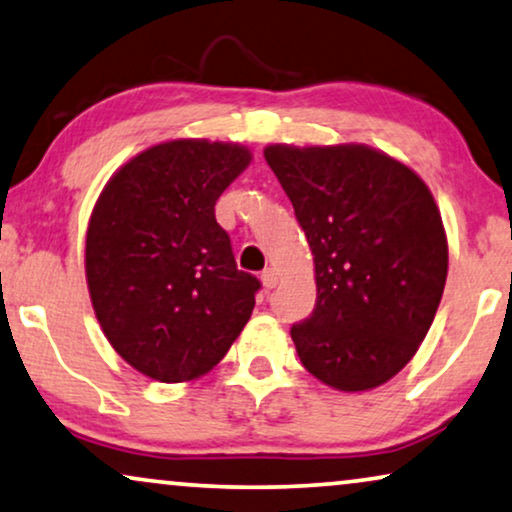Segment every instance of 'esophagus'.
Segmentation results:
<instances>
[{
	"mask_svg": "<svg viewBox=\"0 0 512 512\" xmlns=\"http://www.w3.org/2000/svg\"><path fill=\"white\" fill-rule=\"evenodd\" d=\"M261 279H263V286H265V289H275V286H277V282H279V279H277V272L275 270H272V268H268V270H263V275H261Z\"/></svg>",
	"mask_w": 512,
	"mask_h": 512,
	"instance_id": "1",
	"label": "esophagus"
}]
</instances>
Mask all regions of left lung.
I'll return each mask as SVG.
<instances>
[{
  "instance_id": "8db88e82",
  "label": "left lung",
  "mask_w": 512,
  "mask_h": 512,
  "mask_svg": "<svg viewBox=\"0 0 512 512\" xmlns=\"http://www.w3.org/2000/svg\"><path fill=\"white\" fill-rule=\"evenodd\" d=\"M305 230L317 303L291 326L303 366L328 387L391 380L426 338L443 298L447 240L410 167L363 144L263 151Z\"/></svg>"
}]
</instances>
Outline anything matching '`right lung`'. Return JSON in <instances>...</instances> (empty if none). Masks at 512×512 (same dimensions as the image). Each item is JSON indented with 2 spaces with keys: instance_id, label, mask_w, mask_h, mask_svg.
<instances>
[{
  "instance_id": "1",
  "label": "right lung",
  "mask_w": 512,
  "mask_h": 512,
  "mask_svg": "<svg viewBox=\"0 0 512 512\" xmlns=\"http://www.w3.org/2000/svg\"><path fill=\"white\" fill-rule=\"evenodd\" d=\"M244 146L174 139L125 163L97 200L86 277L111 347L146 377L188 382L219 363L251 317L261 282L237 270L214 216Z\"/></svg>"
}]
</instances>
